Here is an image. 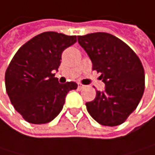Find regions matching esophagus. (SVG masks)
Returning <instances> with one entry per match:
<instances>
[{"instance_id": "esophagus-1", "label": "esophagus", "mask_w": 155, "mask_h": 155, "mask_svg": "<svg viewBox=\"0 0 155 155\" xmlns=\"http://www.w3.org/2000/svg\"><path fill=\"white\" fill-rule=\"evenodd\" d=\"M84 87H85V85H84V84H78V88L83 89V88H84Z\"/></svg>"}]
</instances>
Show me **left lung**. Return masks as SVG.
Masks as SVG:
<instances>
[{"label": "left lung", "instance_id": "left-lung-1", "mask_svg": "<svg viewBox=\"0 0 155 155\" xmlns=\"http://www.w3.org/2000/svg\"><path fill=\"white\" fill-rule=\"evenodd\" d=\"M93 70L100 72L104 91L85 104L91 117L104 126L122 124L136 109L144 92V70L135 52L123 41L104 32L79 36Z\"/></svg>", "mask_w": 155, "mask_h": 155}]
</instances>
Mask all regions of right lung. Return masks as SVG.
<instances>
[{
    "mask_svg": "<svg viewBox=\"0 0 155 155\" xmlns=\"http://www.w3.org/2000/svg\"><path fill=\"white\" fill-rule=\"evenodd\" d=\"M77 41L76 36L44 32L22 46L5 72V87L15 110L29 123L44 124L61 111L74 82L60 84L55 77L63 50Z\"/></svg>",
    "mask_w": 155,
    "mask_h": 155,
    "instance_id": "right-lung-1",
    "label": "right lung"
}]
</instances>
